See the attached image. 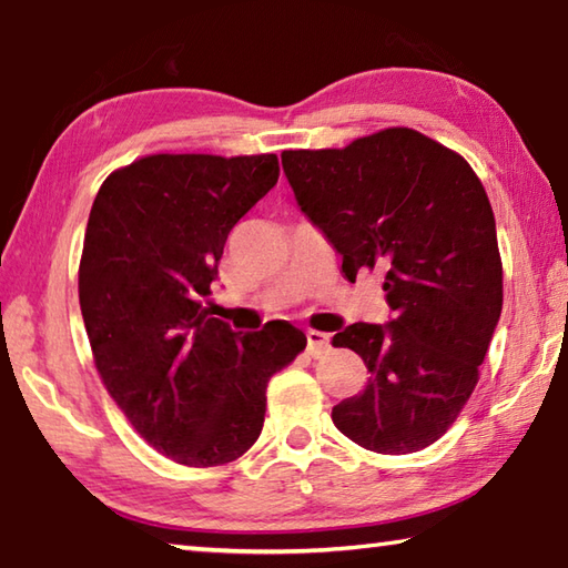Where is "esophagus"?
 Listing matches in <instances>:
<instances>
[{
    "instance_id": "34e87169",
    "label": "esophagus",
    "mask_w": 568,
    "mask_h": 568,
    "mask_svg": "<svg viewBox=\"0 0 568 568\" xmlns=\"http://www.w3.org/2000/svg\"><path fill=\"white\" fill-rule=\"evenodd\" d=\"M305 338H307V353H311V355H321V353L331 348V335L328 333L307 331Z\"/></svg>"
}]
</instances>
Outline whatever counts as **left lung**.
I'll list each match as a JSON object with an SVG mask.
<instances>
[{
    "mask_svg": "<svg viewBox=\"0 0 568 568\" xmlns=\"http://www.w3.org/2000/svg\"><path fill=\"white\" fill-rule=\"evenodd\" d=\"M281 158L343 275H386L393 321L333 335L371 373L358 396L333 408L335 428L376 454L436 444L474 393L501 318L504 267L484 185L458 152L410 128Z\"/></svg>",
    "mask_w": 568,
    "mask_h": 568,
    "instance_id": "1",
    "label": "left lung"
}]
</instances>
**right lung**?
<instances>
[{"mask_svg": "<svg viewBox=\"0 0 568 568\" xmlns=\"http://www.w3.org/2000/svg\"><path fill=\"white\" fill-rule=\"evenodd\" d=\"M275 155H148L94 197L80 261L92 358L132 428L182 466H223L255 444L265 388L303 331L235 333L210 315L230 230L267 195Z\"/></svg>", "mask_w": 568, "mask_h": 568, "instance_id": "obj_1", "label": "right lung"}]
</instances>
